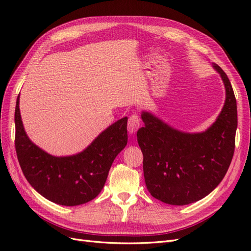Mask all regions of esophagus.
<instances>
[{
	"mask_svg": "<svg viewBox=\"0 0 251 251\" xmlns=\"http://www.w3.org/2000/svg\"><path fill=\"white\" fill-rule=\"evenodd\" d=\"M140 126V118L138 116V114H132V115L128 117L127 120V130L131 134L135 133L138 130Z\"/></svg>",
	"mask_w": 251,
	"mask_h": 251,
	"instance_id": "obj_1",
	"label": "esophagus"
}]
</instances>
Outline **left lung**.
I'll return each instance as SVG.
<instances>
[{
    "label": "left lung",
    "mask_w": 251,
    "mask_h": 251,
    "mask_svg": "<svg viewBox=\"0 0 251 251\" xmlns=\"http://www.w3.org/2000/svg\"><path fill=\"white\" fill-rule=\"evenodd\" d=\"M226 89L216 123L203 133H182L143 112L137 132L143 175L154 198L172 205L199 201L219 185L232 160L238 126L237 100L226 73L215 65Z\"/></svg>",
    "instance_id": "1"
}]
</instances>
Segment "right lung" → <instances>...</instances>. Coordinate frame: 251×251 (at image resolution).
Instances as JSON below:
<instances>
[{
  "instance_id": "right-lung-1",
  "label": "right lung",
  "mask_w": 251,
  "mask_h": 251,
  "mask_svg": "<svg viewBox=\"0 0 251 251\" xmlns=\"http://www.w3.org/2000/svg\"><path fill=\"white\" fill-rule=\"evenodd\" d=\"M17 100L16 151L25 178L45 198L65 206L87 203L98 196L114 159L127 142V117L109 126L81 153L54 157L33 144L22 124Z\"/></svg>"
}]
</instances>
